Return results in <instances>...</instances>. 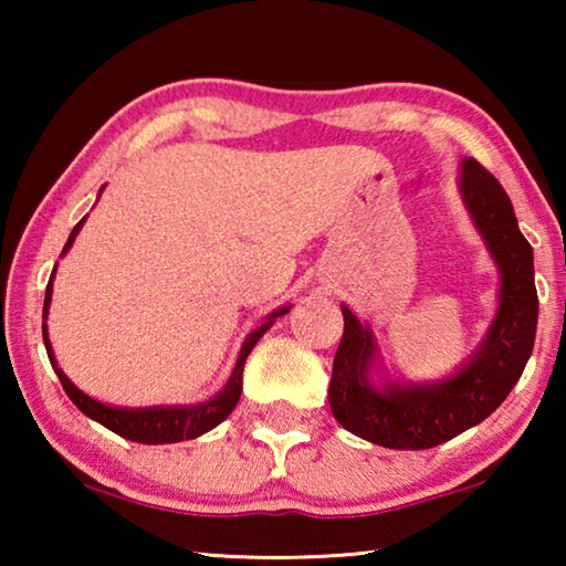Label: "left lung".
I'll return each instance as SVG.
<instances>
[{"instance_id":"1","label":"left lung","mask_w":566,"mask_h":566,"mask_svg":"<svg viewBox=\"0 0 566 566\" xmlns=\"http://www.w3.org/2000/svg\"><path fill=\"white\" fill-rule=\"evenodd\" d=\"M462 195L474 224L502 270L500 314L476 357L437 387H389L367 381L371 334L342 306L344 334L334 354L329 407L344 429L389 449H432L479 424L510 397L530 359L539 296L532 244L516 224L506 191L476 159H464Z\"/></svg>"}]
</instances>
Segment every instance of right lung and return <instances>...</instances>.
Here are the masks:
<instances>
[{
    "mask_svg": "<svg viewBox=\"0 0 566 566\" xmlns=\"http://www.w3.org/2000/svg\"><path fill=\"white\" fill-rule=\"evenodd\" d=\"M84 224V219L80 224L72 229L70 239H66L64 244V252L72 247L76 232H80V227ZM52 300V276H50V284H46V294H44V317H46V306H50ZM286 314V306L280 312H274L270 319H266L262 327H256L252 334H249L242 352H239V359H237V367L232 371V377H229L227 387L219 391L214 399L205 401V405H197V407H169V409H117V407H107V405H99L97 399H92L84 395V391L76 389L70 379L64 377V371L56 367L54 361V354L50 347V339H46V327H42L44 334V347H46V357H50L52 367L56 371V377H60L62 387L66 391V397H70L76 407H80L84 415L97 419L99 424H104L107 429H112L114 434H119L124 439H132V442H139V444H169V442H185V439H195L199 434L209 432V429H214L219 421H224L229 417V411L237 407L239 395H242V371H244V361L249 357V352L254 349V344L260 342L262 334L272 327V322L276 317H282Z\"/></svg>",
    "mask_w": 566,
    "mask_h": 566,
    "instance_id": "obj_1",
    "label": "right lung"
}]
</instances>
